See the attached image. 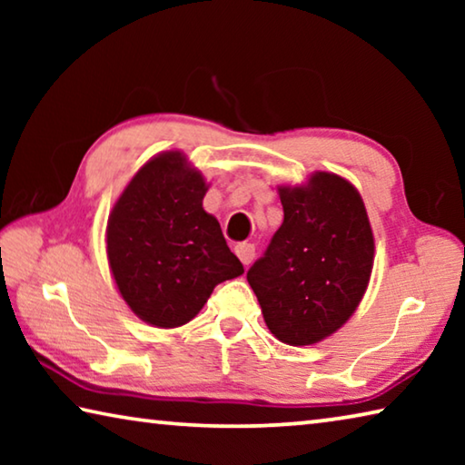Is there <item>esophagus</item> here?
I'll return each mask as SVG.
<instances>
[{
    "mask_svg": "<svg viewBox=\"0 0 465 465\" xmlns=\"http://www.w3.org/2000/svg\"><path fill=\"white\" fill-rule=\"evenodd\" d=\"M233 250H235V254H238V258L242 261V264H250L252 261H254V254H256L254 243L242 242V243H238V246H235Z\"/></svg>",
    "mask_w": 465,
    "mask_h": 465,
    "instance_id": "esophagus-1",
    "label": "esophagus"
}]
</instances>
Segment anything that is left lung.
<instances>
[{"label":"left lung","instance_id":"obj_1","mask_svg":"<svg viewBox=\"0 0 465 465\" xmlns=\"http://www.w3.org/2000/svg\"><path fill=\"white\" fill-rule=\"evenodd\" d=\"M282 225L250 266L262 316L281 342L305 346L352 316L373 269V232L363 199L344 178L316 172L279 188Z\"/></svg>","mask_w":465,"mask_h":465}]
</instances>
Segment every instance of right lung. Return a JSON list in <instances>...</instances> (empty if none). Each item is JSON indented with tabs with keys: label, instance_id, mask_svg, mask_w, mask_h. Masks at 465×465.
Here are the masks:
<instances>
[{
	"label": "right lung",
	"instance_id": "obj_1",
	"mask_svg": "<svg viewBox=\"0 0 465 465\" xmlns=\"http://www.w3.org/2000/svg\"><path fill=\"white\" fill-rule=\"evenodd\" d=\"M204 193L207 184L186 157L168 152L133 176L108 217L116 287L147 324H186L219 282L243 272L217 219L203 209Z\"/></svg>",
	"mask_w": 465,
	"mask_h": 465
}]
</instances>
